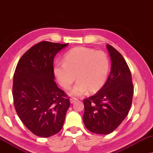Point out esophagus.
Segmentation results:
<instances>
[{"label":"esophagus","mask_w":153,"mask_h":153,"mask_svg":"<svg viewBox=\"0 0 153 153\" xmlns=\"http://www.w3.org/2000/svg\"><path fill=\"white\" fill-rule=\"evenodd\" d=\"M77 100V98H70V102L71 103V104H73V103H74L75 102H76V101Z\"/></svg>","instance_id":"obj_1"}]
</instances>
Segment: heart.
<instances>
[{
    "label": "heart",
    "instance_id": "obj_1",
    "mask_svg": "<svg viewBox=\"0 0 153 153\" xmlns=\"http://www.w3.org/2000/svg\"><path fill=\"white\" fill-rule=\"evenodd\" d=\"M110 62L103 51L79 46L64 55L63 62L53 68V73L60 86L69 89L75 81L78 82L71 92L72 96H82L89 91L96 93L106 82Z\"/></svg>",
    "mask_w": 153,
    "mask_h": 153
}]
</instances>
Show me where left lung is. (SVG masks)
<instances>
[{"label": "left lung", "instance_id": "8db88e82", "mask_svg": "<svg viewBox=\"0 0 153 153\" xmlns=\"http://www.w3.org/2000/svg\"><path fill=\"white\" fill-rule=\"evenodd\" d=\"M111 60L110 75L95 95L84 99L83 121L89 131L107 134L115 130L128 114L132 102V74L122 55L107 44Z\"/></svg>", "mask_w": 153, "mask_h": 153}]
</instances>
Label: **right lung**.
Listing matches in <instances>:
<instances>
[{
  "label": "right lung",
  "mask_w": 153,
  "mask_h": 153,
  "mask_svg": "<svg viewBox=\"0 0 153 153\" xmlns=\"http://www.w3.org/2000/svg\"><path fill=\"white\" fill-rule=\"evenodd\" d=\"M68 44L41 42L27 51L17 64L13 79L15 109L34 134L49 137L63 127L70 107L67 94L55 82L53 61Z\"/></svg>",
  "instance_id": "obj_1"
}]
</instances>
